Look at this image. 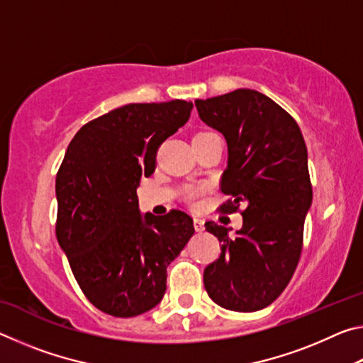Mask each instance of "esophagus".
Returning <instances> with one entry per match:
<instances>
[{"label": "esophagus", "instance_id": "esophagus-1", "mask_svg": "<svg viewBox=\"0 0 363 363\" xmlns=\"http://www.w3.org/2000/svg\"><path fill=\"white\" fill-rule=\"evenodd\" d=\"M194 227L196 232H203L205 230V220L201 218H194Z\"/></svg>", "mask_w": 363, "mask_h": 363}]
</instances>
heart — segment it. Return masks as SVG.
Segmentation results:
<instances>
[{"label": "heart", "instance_id": "heart-1", "mask_svg": "<svg viewBox=\"0 0 363 363\" xmlns=\"http://www.w3.org/2000/svg\"><path fill=\"white\" fill-rule=\"evenodd\" d=\"M201 192H203V187H201V186H189L186 189V199L190 200V201H194V200L199 199Z\"/></svg>", "mask_w": 363, "mask_h": 363}]
</instances>
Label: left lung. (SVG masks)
Returning a JSON list of instances; mask_svg holds the SVG:
<instances>
[{
	"label": "left lung",
	"mask_w": 363,
	"mask_h": 363,
	"mask_svg": "<svg viewBox=\"0 0 363 363\" xmlns=\"http://www.w3.org/2000/svg\"><path fill=\"white\" fill-rule=\"evenodd\" d=\"M195 107L227 140L220 190L229 200L220 211L245 205L235 237L213 220L205 224L220 242L219 257L203 272L205 290L224 309L259 311L290 284L303 250L312 203L304 138L286 110L255 89L196 99Z\"/></svg>",
	"instance_id": "8db88e82"
}]
</instances>
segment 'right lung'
I'll use <instances>...</instances> for the list:
<instances>
[{"mask_svg":"<svg viewBox=\"0 0 363 363\" xmlns=\"http://www.w3.org/2000/svg\"><path fill=\"white\" fill-rule=\"evenodd\" d=\"M194 104H128L86 123L56 176V235L84 296L113 317L150 311L167 291V267L194 235L187 213L139 211L140 177L184 126Z\"/></svg>","mask_w":363,"mask_h":363,"instance_id":"add662e5","label":"right lung"}]
</instances>
